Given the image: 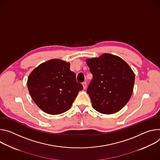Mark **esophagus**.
I'll use <instances>...</instances> for the list:
<instances>
[{"label":"esophagus","mask_w":160,"mask_h":160,"mask_svg":"<svg viewBox=\"0 0 160 160\" xmlns=\"http://www.w3.org/2000/svg\"><path fill=\"white\" fill-rule=\"evenodd\" d=\"M82 86H83L84 90H85L86 88V87H87V84H86V82H84L82 83Z\"/></svg>","instance_id":"obj_1"}]
</instances>
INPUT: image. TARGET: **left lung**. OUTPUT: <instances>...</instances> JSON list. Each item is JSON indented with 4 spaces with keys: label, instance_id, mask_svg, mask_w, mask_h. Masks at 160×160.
Returning a JSON list of instances; mask_svg holds the SVG:
<instances>
[{
    "label": "left lung",
    "instance_id": "obj_1",
    "mask_svg": "<svg viewBox=\"0 0 160 160\" xmlns=\"http://www.w3.org/2000/svg\"><path fill=\"white\" fill-rule=\"evenodd\" d=\"M86 63L93 78L87 89L93 109L106 114L120 111L133 93L135 74L130 67L109 53L88 59Z\"/></svg>",
    "mask_w": 160,
    "mask_h": 160
}]
</instances>
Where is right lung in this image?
I'll list each match as a JSON object with an SVG mask.
<instances>
[{"instance_id": "right-lung-1", "label": "right lung", "mask_w": 160, "mask_h": 160, "mask_svg": "<svg viewBox=\"0 0 160 160\" xmlns=\"http://www.w3.org/2000/svg\"><path fill=\"white\" fill-rule=\"evenodd\" d=\"M27 86L32 98L44 112L52 115L68 111L83 89L70 70V63L52 59L41 63L28 76Z\"/></svg>"}]
</instances>
